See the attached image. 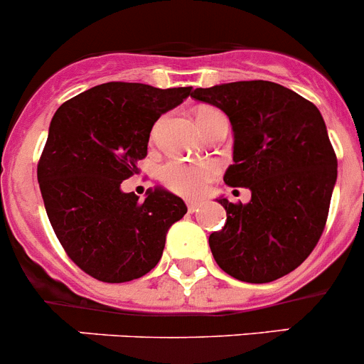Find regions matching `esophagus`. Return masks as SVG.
Listing matches in <instances>:
<instances>
[{
  "label": "esophagus",
  "instance_id": "esophagus-1",
  "mask_svg": "<svg viewBox=\"0 0 364 364\" xmlns=\"http://www.w3.org/2000/svg\"><path fill=\"white\" fill-rule=\"evenodd\" d=\"M186 206H188V211L190 213H193V211H197L200 208V203H197V200H188L186 203Z\"/></svg>",
  "mask_w": 364,
  "mask_h": 364
}]
</instances>
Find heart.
Masks as SVG:
<instances>
[{
    "instance_id": "obj_1",
    "label": "heart",
    "mask_w": 364,
    "mask_h": 364,
    "mask_svg": "<svg viewBox=\"0 0 364 364\" xmlns=\"http://www.w3.org/2000/svg\"><path fill=\"white\" fill-rule=\"evenodd\" d=\"M224 117L215 108H200L197 112V122L211 121V119ZM218 176V167L211 161H200V164H188V161H168L161 167L160 179L168 190L179 193L183 197H199L206 192L208 185Z\"/></svg>"
}]
</instances>
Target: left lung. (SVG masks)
<instances>
[{
    "label": "left lung",
    "instance_id": "8db88e82",
    "mask_svg": "<svg viewBox=\"0 0 364 364\" xmlns=\"http://www.w3.org/2000/svg\"><path fill=\"white\" fill-rule=\"evenodd\" d=\"M192 97L220 108L235 133L225 185L250 190L247 204L217 199L228 220L210 235L218 267L243 283H270L311 254L329 215L338 160L311 101L272 81L196 88Z\"/></svg>",
    "mask_w": 364,
    "mask_h": 364
}]
</instances>
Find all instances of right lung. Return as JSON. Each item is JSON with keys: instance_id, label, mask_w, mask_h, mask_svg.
Returning <instances> with one entry per match:
<instances>
[{"instance_id": "right-lung-1", "label": "right lung", "mask_w": 364, "mask_h": 364, "mask_svg": "<svg viewBox=\"0 0 364 364\" xmlns=\"http://www.w3.org/2000/svg\"><path fill=\"white\" fill-rule=\"evenodd\" d=\"M192 87L110 81L65 101L53 115L37 165L46 213L67 256L94 279H139L160 261L183 199L156 186L139 200L121 183L139 172L151 129Z\"/></svg>"}]
</instances>
